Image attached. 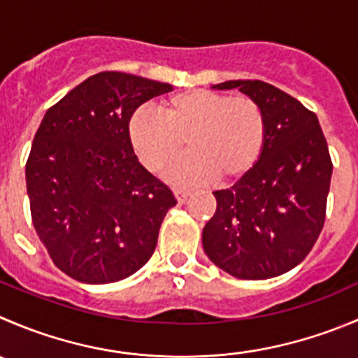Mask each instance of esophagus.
Segmentation results:
<instances>
[{
    "mask_svg": "<svg viewBox=\"0 0 358 358\" xmlns=\"http://www.w3.org/2000/svg\"><path fill=\"white\" fill-rule=\"evenodd\" d=\"M189 196H190L189 190H185V189H175V197H176V201H178L180 204L185 203V201L189 199Z\"/></svg>",
    "mask_w": 358,
    "mask_h": 358,
    "instance_id": "1",
    "label": "esophagus"
}]
</instances>
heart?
I'll return each instance as SVG.
<instances>
[{
    "label": "heart",
    "instance_id": "heart-1",
    "mask_svg": "<svg viewBox=\"0 0 358 358\" xmlns=\"http://www.w3.org/2000/svg\"><path fill=\"white\" fill-rule=\"evenodd\" d=\"M127 133L134 154L152 173L162 171L180 154L185 140L190 152L168 169L171 182H231L259 161L266 141V117L255 99L196 89L164 99L159 115L134 112Z\"/></svg>",
    "mask_w": 358,
    "mask_h": 358
}]
</instances>
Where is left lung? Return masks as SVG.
I'll return each instance as SVG.
<instances>
[{"label": "left lung", "instance_id": "1", "mask_svg": "<svg viewBox=\"0 0 358 358\" xmlns=\"http://www.w3.org/2000/svg\"><path fill=\"white\" fill-rule=\"evenodd\" d=\"M211 89L255 99L266 141L246 175L213 192L217 211L203 229V248L236 278H275L306 259L324 227L332 176L327 141L317 115L271 83L229 80Z\"/></svg>", "mask_w": 358, "mask_h": 358}]
</instances>
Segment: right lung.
<instances>
[{"instance_id":"add662e5","label":"right lung","mask_w":358,"mask_h":358,"mask_svg":"<svg viewBox=\"0 0 358 358\" xmlns=\"http://www.w3.org/2000/svg\"><path fill=\"white\" fill-rule=\"evenodd\" d=\"M173 85L119 71L89 76L41 120L26 164L40 241L69 278L120 282L148 262L171 190L134 155L129 119Z\"/></svg>"}]
</instances>
